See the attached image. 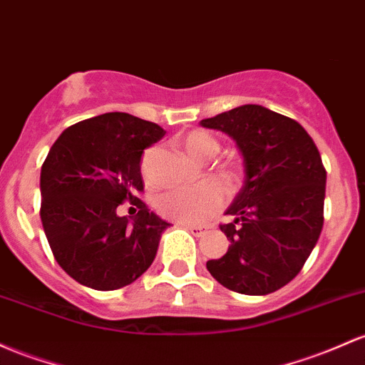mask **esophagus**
<instances>
[{
    "instance_id": "obj_1",
    "label": "esophagus",
    "mask_w": 365,
    "mask_h": 365,
    "mask_svg": "<svg viewBox=\"0 0 365 365\" xmlns=\"http://www.w3.org/2000/svg\"><path fill=\"white\" fill-rule=\"evenodd\" d=\"M182 227L187 228V230H189L192 235H195V237H201L204 232L207 230L206 227H201V225H182Z\"/></svg>"
}]
</instances>
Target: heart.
Wrapping results in <instances>:
<instances>
[{"instance_id":"heart-1","label":"heart","mask_w":365,"mask_h":365,"mask_svg":"<svg viewBox=\"0 0 365 365\" xmlns=\"http://www.w3.org/2000/svg\"><path fill=\"white\" fill-rule=\"evenodd\" d=\"M178 143L197 161H211L220 152V142L215 135L204 130H192L182 135ZM216 176L228 187L237 182L241 170L235 163H223L215 170ZM225 202V190L222 183L207 180L195 189L168 192L155 202V210L163 218L182 225L204 223L222 210Z\"/></svg>"}]
</instances>
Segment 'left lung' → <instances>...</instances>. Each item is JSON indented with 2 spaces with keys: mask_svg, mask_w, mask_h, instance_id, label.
I'll return each mask as SVG.
<instances>
[{
  "mask_svg": "<svg viewBox=\"0 0 365 365\" xmlns=\"http://www.w3.org/2000/svg\"><path fill=\"white\" fill-rule=\"evenodd\" d=\"M242 152L246 180L220 230L227 253L206 268L227 289L274 293L299 274L324 225L326 168L317 145L294 119L262 106H241L202 119Z\"/></svg>",
  "mask_w": 365,
  "mask_h": 365,
  "instance_id": "left-lung-1",
  "label": "left lung"
}]
</instances>
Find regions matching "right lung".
<instances>
[{
    "label": "right lung",
    "instance_id": "add662e5",
    "mask_svg": "<svg viewBox=\"0 0 365 365\" xmlns=\"http://www.w3.org/2000/svg\"><path fill=\"white\" fill-rule=\"evenodd\" d=\"M164 135L159 124L107 112L63 130L48 152L39 215L57 263L83 286L119 289L154 262L170 223L138 199L140 163ZM126 200L139 211L133 220L115 215Z\"/></svg>",
    "mask_w": 365,
    "mask_h": 365
}]
</instances>
